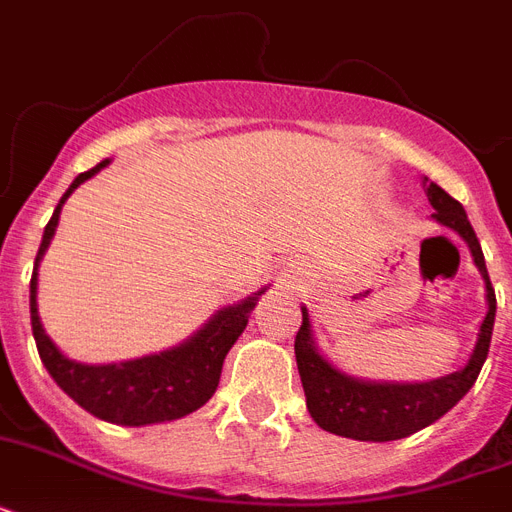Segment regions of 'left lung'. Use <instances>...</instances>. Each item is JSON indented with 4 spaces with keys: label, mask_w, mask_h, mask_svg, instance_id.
Wrapping results in <instances>:
<instances>
[{
    "label": "left lung",
    "mask_w": 512,
    "mask_h": 512,
    "mask_svg": "<svg viewBox=\"0 0 512 512\" xmlns=\"http://www.w3.org/2000/svg\"><path fill=\"white\" fill-rule=\"evenodd\" d=\"M425 196H428L433 217L438 223L452 228L468 241L473 263L484 276L486 284V319L478 329V342L470 353L468 364L460 372L446 374L430 382H366L342 374L340 369L329 364L321 356L313 342V329L308 311L303 308V324L295 337V358L303 380L305 404L308 412L316 420V425L335 436L353 438V441H398L428 428L436 420H441L457 401H460L473 382L478 380V372L489 353L492 342L494 313H497V297L486 271L484 252L478 244V236L470 225L465 209L457 199H452L441 185L430 183L428 177L422 180Z\"/></svg>",
    "instance_id": "obj_1"
}]
</instances>
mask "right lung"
Returning <instances> with one entry per match:
<instances>
[{
    "instance_id": "add662e5",
    "label": "right lung",
    "mask_w": 512,
    "mask_h": 512,
    "mask_svg": "<svg viewBox=\"0 0 512 512\" xmlns=\"http://www.w3.org/2000/svg\"><path fill=\"white\" fill-rule=\"evenodd\" d=\"M106 164L108 159L100 162L98 167L82 172L74 183L68 185V191L63 193V199L52 212L50 223L44 228L42 244L36 252L34 273H31V329H34L36 350H39L42 364L47 366V372H50L52 380L58 382L60 390H66L76 404L100 420L114 422V425H130V428L180 420L212 398L217 382H220L225 356L247 327L249 313L265 289H260L255 297H247L241 303L217 311L196 335L180 342L177 348L162 350L154 356L103 366L79 364V361L63 356L39 321V308H36V276L39 273H36V268H39L44 249L50 247V239L55 236L60 209H63L68 196L84 180H90L95 172L103 170Z\"/></svg>"
}]
</instances>
